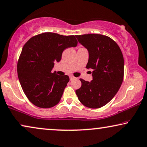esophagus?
Here are the masks:
<instances>
[{"mask_svg": "<svg viewBox=\"0 0 147 147\" xmlns=\"http://www.w3.org/2000/svg\"><path fill=\"white\" fill-rule=\"evenodd\" d=\"M69 78H70V80H73V79H74V78H75V77L71 75V76H69Z\"/></svg>", "mask_w": 147, "mask_h": 147, "instance_id": "1", "label": "esophagus"}]
</instances>
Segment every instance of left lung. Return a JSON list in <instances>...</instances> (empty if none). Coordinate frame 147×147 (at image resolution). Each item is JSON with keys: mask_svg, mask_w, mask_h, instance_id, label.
<instances>
[{"mask_svg": "<svg viewBox=\"0 0 147 147\" xmlns=\"http://www.w3.org/2000/svg\"><path fill=\"white\" fill-rule=\"evenodd\" d=\"M76 36L88 51L86 67L93 70L92 80L89 82L80 79L82 86L76 93L81 103L87 107H102L115 96L122 84L124 74L122 53L117 44L107 36L89 34Z\"/></svg>", "mask_w": 147, "mask_h": 147, "instance_id": "left-lung-1", "label": "left lung"}]
</instances>
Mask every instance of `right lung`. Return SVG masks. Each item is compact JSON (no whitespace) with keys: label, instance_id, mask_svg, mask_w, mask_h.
Instances as JSON below:
<instances>
[{"label":"right lung","instance_id":"add662e5","mask_svg":"<svg viewBox=\"0 0 147 147\" xmlns=\"http://www.w3.org/2000/svg\"><path fill=\"white\" fill-rule=\"evenodd\" d=\"M75 36L45 32L25 44L18 62V74L23 91L34 105L51 108L60 101L69 76L52 73L54 62H59L63 51L75 47Z\"/></svg>","mask_w":147,"mask_h":147}]
</instances>
